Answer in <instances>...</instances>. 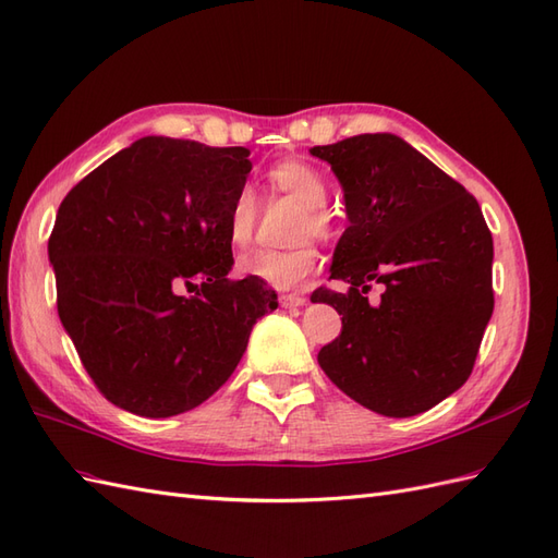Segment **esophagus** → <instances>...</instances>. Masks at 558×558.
Listing matches in <instances>:
<instances>
[{
  "mask_svg": "<svg viewBox=\"0 0 558 558\" xmlns=\"http://www.w3.org/2000/svg\"><path fill=\"white\" fill-rule=\"evenodd\" d=\"M304 304H306V299L302 294H282L280 296V306L282 308H299V306H304Z\"/></svg>",
  "mask_w": 558,
  "mask_h": 558,
  "instance_id": "34e87169",
  "label": "esophagus"
}]
</instances>
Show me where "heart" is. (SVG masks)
I'll return each mask as SVG.
<instances>
[{
    "instance_id": "1",
    "label": "heart",
    "mask_w": 558,
    "mask_h": 558,
    "mask_svg": "<svg viewBox=\"0 0 558 558\" xmlns=\"http://www.w3.org/2000/svg\"><path fill=\"white\" fill-rule=\"evenodd\" d=\"M268 185L276 193L294 199L299 207H304V217L299 219L294 238H332V221L325 214L327 197H330V185L323 171L299 157H288L268 169ZM256 221V199L250 189H242L226 221V238L233 247H245L252 240ZM318 264V254L311 245H299L292 250H256L242 254L238 259V274L245 278L262 280L274 290H296Z\"/></svg>"
}]
</instances>
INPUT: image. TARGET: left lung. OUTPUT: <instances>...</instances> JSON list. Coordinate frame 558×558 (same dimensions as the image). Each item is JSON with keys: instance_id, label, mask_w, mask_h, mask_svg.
Returning <instances> with one entry per match:
<instances>
[{"instance_id": "left-lung-1", "label": "left lung", "mask_w": 558, "mask_h": 558, "mask_svg": "<svg viewBox=\"0 0 558 558\" xmlns=\"http://www.w3.org/2000/svg\"><path fill=\"white\" fill-rule=\"evenodd\" d=\"M311 155L332 167L349 219L330 266L349 290L311 294L341 316V335L318 363L377 415H420L469 379L493 316V235L483 211L396 134H361ZM375 281L385 294L369 305L364 294Z\"/></svg>"}]
</instances>
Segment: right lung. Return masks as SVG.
Wrapping results in <instances>:
<instances>
[{
    "label": "right lung",
    "mask_w": 558,
    "mask_h": 558,
    "mask_svg": "<svg viewBox=\"0 0 558 558\" xmlns=\"http://www.w3.org/2000/svg\"><path fill=\"white\" fill-rule=\"evenodd\" d=\"M250 169L247 148L143 136L65 195L49 238L59 318L110 403L141 417L197 408L278 308L262 280L228 278L226 221Z\"/></svg>",
    "instance_id": "1"
}]
</instances>
